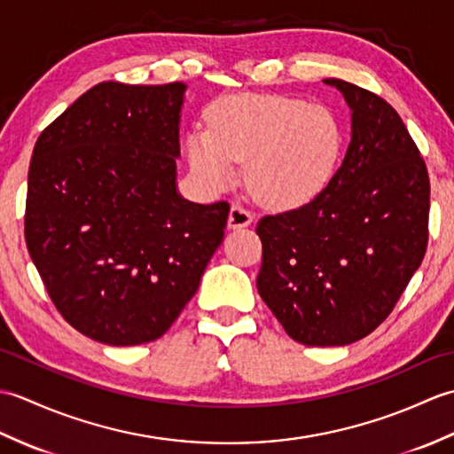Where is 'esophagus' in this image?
Masks as SVG:
<instances>
[{"label": "esophagus", "mask_w": 454, "mask_h": 454, "mask_svg": "<svg viewBox=\"0 0 454 454\" xmlns=\"http://www.w3.org/2000/svg\"><path fill=\"white\" fill-rule=\"evenodd\" d=\"M254 220V215L249 212L244 205H239V202H236V205H232V208H230V216H228V226L232 230H239V228H246L252 224Z\"/></svg>", "instance_id": "1"}]
</instances>
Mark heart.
I'll list each match as a JSON object with an SVG mask.
<instances>
[{"label": "heart", "instance_id": "obj_1", "mask_svg": "<svg viewBox=\"0 0 454 454\" xmlns=\"http://www.w3.org/2000/svg\"><path fill=\"white\" fill-rule=\"evenodd\" d=\"M189 160L212 189L236 177L246 162V183L275 208L298 207L320 192L340 163L343 129L322 105L267 93H236L210 107V127L189 137Z\"/></svg>", "mask_w": 454, "mask_h": 454}]
</instances>
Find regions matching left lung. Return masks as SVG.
I'll return each mask as SVG.
<instances>
[{"mask_svg": "<svg viewBox=\"0 0 454 454\" xmlns=\"http://www.w3.org/2000/svg\"><path fill=\"white\" fill-rule=\"evenodd\" d=\"M353 111V137L330 183L267 215L257 291L294 341H359L394 310L429 238V176L400 114L379 95L325 80Z\"/></svg>", "mask_w": 454, "mask_h": 454, "instance_id": "8db88e82", "label": "left lung"}]
</instances>
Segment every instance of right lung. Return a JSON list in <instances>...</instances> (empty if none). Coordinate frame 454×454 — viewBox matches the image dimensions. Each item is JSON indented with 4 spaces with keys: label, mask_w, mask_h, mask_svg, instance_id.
Segmentation results:
<instances>
[{
    "label": "right lung",
    "mask_w": 454,
    "mask_h": 454,
    "mask_svg": "<svg viewBox=\"0 0 454 454\" xmlns=\"http://www.w3.org/2000/svg\"><path fill=\"white\" fill-rule=\"evenodd\" d=\"M185 85L98 83L38 137L25 242L48 296L107 345L158 340L224 239L226 200L177 195Z\"/></svg>",
    "instance_id": "obj_1"
}]
</instances>
